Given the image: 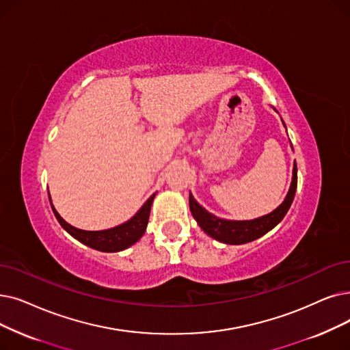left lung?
Listing matches in <instances>:
<instances>
[{"label":"left lung","instance_id":"obj_1","mask_svg":"<svg viewBox=\"0 0 350 350\" xmlns=\"http://www.w3.org/2000/svg\"><path fill=\"white\" fill-rule=\"evenodd\" d=\"M296 187H297V165L295 161L292 185H291V189H288L284 202L276 210H273L266 216H262L254 220L219 219L197 203L194 200V197L191 196V193L189 197V204H190V211L193 217L196 219L197 223H199L203 232L207 233L210 237L216 239L221 243H226V245H245V243L262 237L263 234H266L269 230L273 229V227L282 221V219L286 216L287 210L291 208V204L295 199Z\"/></svg>","mask_w":350,"mask_h":350}]
</instances>
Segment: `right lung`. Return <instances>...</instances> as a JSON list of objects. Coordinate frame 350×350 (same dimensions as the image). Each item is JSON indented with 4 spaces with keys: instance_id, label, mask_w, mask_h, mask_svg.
Segmentation results:
<instances>
[{
    "instance_id": "obj_1",
    "label": "right lung",
    "mask_w": 350,
    "mask_h": 350,
    "mask_svg": "<svg viewBox=\"0 0 350 350\" xmlns=\"http://www.w3.org/2000/svg\"><path fill=\"white\" fill-rule=\"evenodd\" d=\"M154 196L156 194L150 196V199L142 206V208L135 213L129 221L120 224L117 227H113V229L98 230V232H88V230L77 229V227L68 224L62 216H59L53 204L51 207L58 223L62 224L63 229L68 232L74 239H77L79 241L83 243V245L91 249L111 253V252L124 250L131 245H134L135 241L140 240V237L146 232L148 216H150V208H151V204H153Z\"/></svg>"
}]
</instances>
